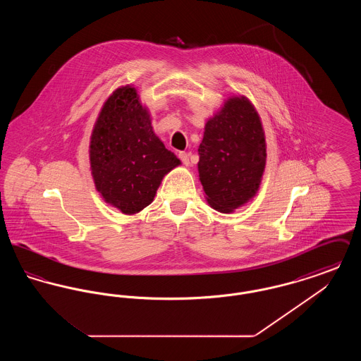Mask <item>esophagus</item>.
Here are the masks:
<instances>
[{
    "label": "esophagus",
    "mask_w": 361,
    "mask_h": 361,
    "mask_svg": "<svg viewBox=\"0 0 361 361\" xmlns=\"http://www.w3.org/2000/svg\"><path fill=\"white\" fill-rule=\"evenodd\" d=\"M178 157H180V159L183 161V164H184L185 166H189V154L183 152V153H180V154H178Z\"/></svg>",
    "instance_id": "obj_1"
}]
</instances>
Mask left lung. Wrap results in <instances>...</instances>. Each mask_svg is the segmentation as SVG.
<instances>
[{"instance_id":"8db88e82","label":"left lung","mask_w":361,"mask_h":361,"mask_svg":"<svg viewBox=\"0 0 361 361\" xmlns=\"http://www.w3.org/2000/svg\"><path fill=\"white\" fill-rule=\"evenodd\" d=\"M199 155L200 183L214 209L230 214L256 196L267 143L259 115L247 97H228L207 121Z\"/></svg>"}]
</instances>
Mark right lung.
Here are the masks:
<instances>
[{
  "label": "right lung",
  "mask_w": 361,
  "mask_h": 361,
  "mask_svg": "<svg viewBox=\"0 0 361 361\" xmlns=\"http://www.w3.org/2000/svg\"><path fill=\"white\" fill-rule=\"evenodd\" d=\"M90 171L104 202L126 215L154 200L165 174L181 162L157 137L149 109L131 85L104 103L89 145Z\"/></svg>",
  "instance_id": "right-lung-1"
}]
</instances>
